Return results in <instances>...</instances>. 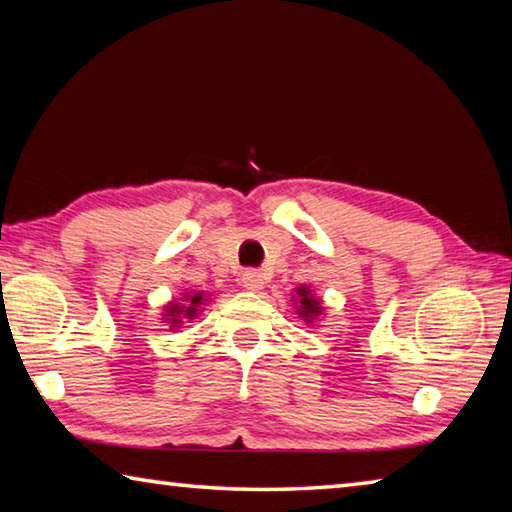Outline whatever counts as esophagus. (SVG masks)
<instances>
[{
    "label": "esophagus",
    "instance_id": "34e87169",
    "mask_svg": "<svg viewBox=\"0 0 512 512\" xmlns=\"http://www.w3.org/2000/svg\"><path fill=\"white\" fill-rule=\"evenodd\" d=\"M242 288L249 290V292H258L263 288V274L256 272V270H247L242 274Z\"/></svg>",
    "mask_w": 512,
    "mask_h": 512
}]
</instances>
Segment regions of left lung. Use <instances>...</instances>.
Wrapping results in <instances>:
<instances>
[{
    "label": "left lung",
    "instance_id": "left-lung-1",
    "mask_svg": "<svg viewBox=\"0 0 512 512\" xmlns=\"http://www.w3.org/2000/svg\"><path fill=\"white\" fill-rule=\"evenodd\" d=\"M294 301H297V315L303 317L306 324H312V321H315L321 312H324L321 301L312 297V290H308L306 285L297 288V297H294Z\"/></svg>",
    "mask_w": 512,
    "mask_h": 512
}]
</instances>
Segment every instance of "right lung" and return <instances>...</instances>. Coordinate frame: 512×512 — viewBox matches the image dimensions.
<instances>
[{
    "mask_svg": "<svg viewBox=\"0 0 512 512\" xmlns=\"http://www.w3.org/2000/svg\"><path fill=\"white\" fill-rule=\"evenodd\" d=\"M204 292H191L186 294V297L182 299V303H168L166 306V312H164V321L170 326V328H179V324H182V319H193L197 312H200V306H204Z\"/></svg>",
    "mask_w": 512,
    "mask_h": 512,
    "instance_id": "1",
    "label": "right lung"
}]
</instances>
